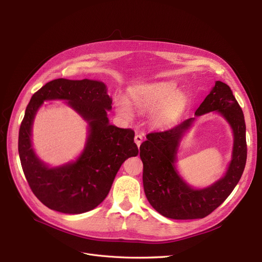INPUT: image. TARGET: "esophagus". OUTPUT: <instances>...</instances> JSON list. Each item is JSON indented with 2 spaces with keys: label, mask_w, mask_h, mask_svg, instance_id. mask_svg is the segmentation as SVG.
<instances>
[{
  "label": "esophagus",
  "mask_w": 262,
  "mask_h": 262,
  "mask_svg": "<svg viewBox=\"0 0 262 262\" xmlns=\"http://www.w3.org/2000/svg\"><path fill=\"white\" fill-rule=\"evenodd\" d=\"M142 141H143V137H142L141 134L137 133L136 137H134V142H136V144H137L138 146H140L141 143H142Z\"/></svg>",
  "instance_id": "34e87169"
}]
</instances>
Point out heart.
Segmentation results:
<instances>
[{
    "label": "heart",
    "mask_w": 262,
    "mask_h": 262,
    "mask_svg": "<svg viewBox=\"0 0 262 262\" xmlns=\"http://www.w3.org/2000/svg\"><path fill=\"white\" fill-rule=\"evenodd\" d=\"M142 113H150V122L155 128L165 129L175 125L184 116L189 105L188 96L177 91L172 82H154L133 86L128 93V101L118 99L117 114L125 119L132 117L128 104Z\"/></svg>",
    "instance_id": "1"
}]
</instances>
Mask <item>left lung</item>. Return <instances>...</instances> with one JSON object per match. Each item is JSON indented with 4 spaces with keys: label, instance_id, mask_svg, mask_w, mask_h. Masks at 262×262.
<instances>
[{
    "label": "left lung",
    "instance_id": "8db88e82",
    "mask_svg": "<svg viewBox=\"0 0 262 262\" xmlns=\"http://www.w3.org/2000/svg\"><path fill=\"white\" fill-rule=\"evenodd\" d=\"M217 112L231 125L234 134L232 161L227 171L213 185L193 189L180 177L176 154L181 138L194 118L163 132H152L140 146L143 163V187L149 204L163 216L173 220L203 219L223 203L243 175L247 160L246 124L241 106L229 86L215 82L210 94L195 110V116Z\"/></svg>",
    "mask_w": 262,
    "mask_h": 262
}]
</instances>
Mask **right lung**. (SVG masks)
Returning <instances> with one entry per match:
<instances>
[{"mask_svg": "<svg viewBox=\"0 0 262 262\" xmlns=\"http://www.w3.org/2000/svg\"><path fill=\"white\" fill-rule=\"evenodd\" d=\"M67 100L89 122V137L75 162L48 168L31 145V128L36 110L45 100ZM113 99L99 81L58 78L43 85L31 97L18 134L23 171L31 191L51 210L81 214L99 205L109 193L122 163L137 156L134 131L109 123L107 112Z\"/></svg>", "mask_w": 262, "mask_h": 262, "instance_id": "1", "label": "right lung"}]
</instances>
